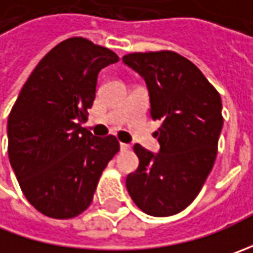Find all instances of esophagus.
<instances>
[{
    "mask_svg": "<svg viewBox=\"0 0 253 253\" xmlns=\"http://www.w3.org/2000/svg\"><path fill=\"white\" fill-rule=\"evenodd\" d=\"M120 148H121L122 152H128L129 149H131V146H129V145H126V143H121V145H120Z\"/></svg>",
    "mask_w": 253,
    "mask_h": 253,
    "instance_id": "obj_1",
    "label": "esophagus"
}]
</instances>
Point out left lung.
Masks as SVG:
<instances>
[{"mask_svg": "<svg viewBox=\"0 0 253 253\" xmlns=\"http://www.w3.org/2000/svg\"><path fill=\"white\" fill-rule=\"evenodd\" d=\"M145 79L151 117L162 122L156 136L161 151L139 143V166L126 177V189L139 209L169 217L199 196L217 158L222 129L219 92L189 59L171 50L128 53L122 57Z\"/></svg>", "mask_w": 253, "mask_h": 253, "instance_id": "obj_1", "label": "left lung"}]
</instances>
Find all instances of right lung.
<instances>
[{
  "mask_svg": "<svg viewBox=\"0 0 253 253\" xmlns=\"http://www.w3.org/2000/svg\"><path fill=\"white\" fill-rule=\"evenodd\" d=\"M120 57L85 38H69L38 63L8 117V156L26 200L56 219L91 204L102 170L120 151L108 135L82 124L95 98L97 76Z\"/></svg>",
  "mask_w": 253,
  "mask_h": 253,
  "instance_id": "add662e5",
  "label": "right lung"
}]
</instances>
